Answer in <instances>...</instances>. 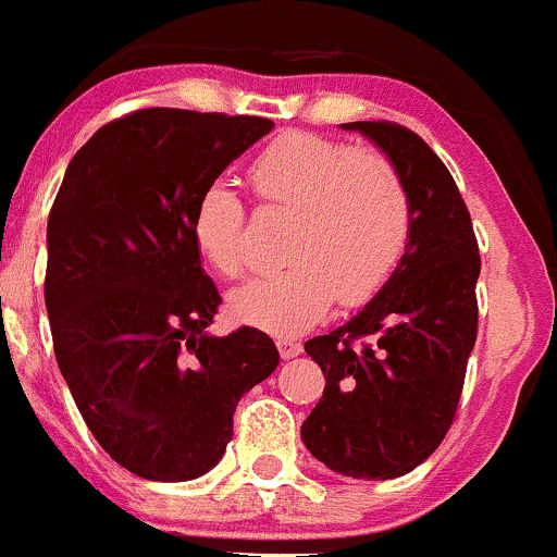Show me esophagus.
<instances>
[{"label": "esophagus", "instance_id": "esophagus-1", "mask_svg": "<svg viewBox=\"0 0 557 557\" xmlns=\"http://www.w3.org/2000/svg\"><path fill=\"white\" fill-rule=\"evenodd\" d=\"M277 350L283 358H296L301 352V345L294 339H277Z\"/></svg>", "mask_w": 557, "mask_h": 557}]
</instances>
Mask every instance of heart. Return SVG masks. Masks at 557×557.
<instances>
[{"label":"heart","instance_id":"b5f03b06","mask_svg":"<svg viewBox=\"0 0 557 557\" xmlns=\"http://www.w3.org/2000/svg\"><path fill=\"white\" fill-rule=\"evenodd\" d=\"M263 205L294 210L288 267L256 277L228 299L234 318L277 336L323 320L334 299L358 307L387 283L407 252L412 205L401 174L377 150L290 132L250 164ZM201 256L226 277L247 269L245 201L226 180L201 190L190 218Z\"/></svg>","mask_w":557,"mask_h":557}]
</instances>
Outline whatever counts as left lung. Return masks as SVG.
I'll return each instance as SVG.
<instances>
[{
	"label": "left lung",
	"instance_id": "left-lung-1",
	"mask_svg": "<svg viewBox=\"0 0 557 557\" xmlns=\"http://www.w3.org/2000/svg\"><path fill=\"white\" fill-rule=\"evenodd\" d=\"M391 159L407 185L412 234L396 272L345 325L305 342L325 391L301 425L320 463L352 480H393L445 440L476 339L480 250L453 174L414 132L342 123Z\"/></svg>",
	"mask_w": 557,
	"mask_h": 557
}]
</instances>
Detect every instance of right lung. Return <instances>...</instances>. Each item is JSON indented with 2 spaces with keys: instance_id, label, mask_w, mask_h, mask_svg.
<instances>
[{
  "instance_id": "add662e5",
  "label": "right lung",
  "mask_w": 557,
  "mask_h": 557,
  "mask_svg": "<svg viewBox=\"0 0 557 557\" xmlns=\"http://www.w3.org/2000/svg\"><path fill=\"white\" fill-rule=\"evenodd\" d=\"M272 128L256 115L137 110L77 150L50 210L55 361L104 453L143 480L207 474L239 398L280 363L263 331H207L221 296L190 234L201 190Z\"/></svg>"
}]
</instances>
